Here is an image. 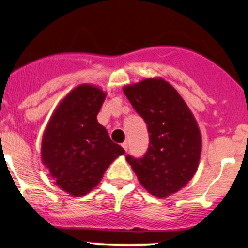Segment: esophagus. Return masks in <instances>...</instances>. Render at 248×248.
<instances>
[{
  "instance_id": "34e87169",
  "label": "esophagus",
  "mask_w": 248,
  "mask_h": 248,
  "mask_svg": "<svg viewBox=\"0 0 248 248\" xmlns=\"http://www.w3.org/2000/svg\"><path fill=\"white\" fill-rule=\"evenodd\" d=\"M122 148H124V151H128V143H127V141H124V143H122Z\"/></svg>"
}]
</instances>
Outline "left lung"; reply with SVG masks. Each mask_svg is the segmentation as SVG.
Wrapping results in <instances>:
<instances>
[{
	"label": "left lung",
	"mask_w": 248,
	"mask_h": 248,
	"mask_svg": "<svg viewBox=\"0 0 248 248\" xmlns=\"http://www.w3.org/2000/svg\"><path fill=\"white\" fill-rule=\"evenodd\" d=\"M124 93L145 120L149 145L142 157L127 155L139 181L152 195L166 198L193 178L201 154V134L178 92L160 78L129 84Z\"/></svg>",
	"instance_id": "obj_1"
}]
</instances>
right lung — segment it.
Returning <instances> with one entry per match:
<instances>
[{
  "label": "right lung",
  "mask_w": 248,
  "mask_h": 248,
  "mask_svg": "<svg viewBox=\"0 0 248 248\" xmlns=\"http://www.w3.org/2000/svg\"><path fill=\"white\" fill-rule=\"evenodd\" d=\"M106 93L81 84L60 102L42 138L41 157L54 184L82 197L99 184L109 165L124 153L97 122Z\"/></svg>",
  "instance_id": "add662e5"
}]
</instances>
